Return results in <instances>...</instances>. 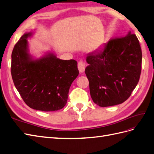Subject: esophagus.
<instances>
[{
    "instance_id": "esophagus-1",
    "label": "esophagus",
    "mask_w": 154,
    "mask_h": 154,
    "mask_svg": "<svg viewBox=\"0 0 154 154\" xmlns=\"http://www.w3.org/2000/svg\"><path fill=\"white\" fill-rule=\"evenodd\" d=\"M86 68V63L83 60H79L78 62V69L80 73H82L85 72V69Z\"/></svg>"
}]
</instances>
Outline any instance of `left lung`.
<instances>
[{
	"instance_id": "1",
	"label": "left lung",
	"mask_w": 154,
	"mask_h": 154,
	"mask_svg": "<svg viewBox=\"0 0 154 154\" xmlns=\"http://www.w3.org/2000/svg\"><path fill=\"white\" fill-rule=\"evenodd\" d=\"M85 73L93 101L101 107L127 100L139 81L142 51L135 34L111 38L100 53L86 57Z\"/></svg>"
}]
</instances>
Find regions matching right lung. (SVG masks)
<instances>
[{
	"label": "right lung",
	"mask_w": 154,
	"mask_h": 154,
	"mask_svg": "<svg viewBox=\"0 0 154 154\" xmlns=\"http://www.w3.org/2000/svg\"><path fill=\"white\" fill-rule=\"evenodd\" d=\"M26 33L11 53V73L15 88L29 107L54 111L66 105L73 81L79 75L77 62L63 60L53 54L33 60L28 53Z\"/></svg>",
	"instance_id": "right-lung-1"
}]
</instances>
